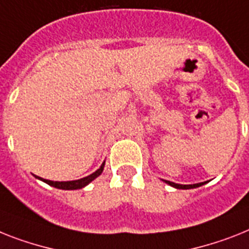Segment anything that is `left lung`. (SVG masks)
Wrapping results in <instances>:
<instances>
[{
  "label": "left lung",
  "instance_id": "obj_1",
  "mask_svg": "<svg viewBox=\"0 0 249 249\" xmlns=\"http://www.w3.org/2000/svg\"><path fill=\"white\" fill-rule=\"evenodd\" d=\"M165 183H168L169 186L174 187V188H178V190H190V188H196V187L202 186V184H205L206 182H201V183H196V184H178V183H174V182L165 180Z\"/></svg>",
  "mask_w": 249,
  "mask_h": 249
}]
</instances>
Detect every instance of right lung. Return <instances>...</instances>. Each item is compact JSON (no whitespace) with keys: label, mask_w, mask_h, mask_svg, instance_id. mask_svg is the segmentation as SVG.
I'll return each mask as SVG.
<instances>
[{"label":"right lung","mask_w":249,"mask_h":249,"mask_svg":"<svg viewBox=\"0 0 249 249\" xmlns=\"http://www.w3.org/2000/svg\"><path fill=\"white\" fill-rule=\"evenodd\" d=\"M104 164H106V161L100 165V168L98 170H95L94 173L90 174V176L88 177H84V178H81V179H77V180H67V182H54V180H49V179H43V178H40V177H36L38 179L43 180V182H46L47 184H49V186L52 187H55V188H59V190H80V188H83V187L88 186V184L91 182V180H94L96 178V177H99L100 174H102L103 169H104Z\"/></svg>","instance_id":"1"}]
</instances>
